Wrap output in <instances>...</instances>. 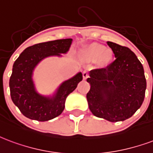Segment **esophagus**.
<instances>
[{
    "mask_svg": "<svg viewBox=\"0 0 153 153\" xmlns=\"http://www.w3.org/2000/svg\"><path fill=\"white\" fill-rule=\"evenodd\" d=\"M88 77V72L87 71H84L83 72H82V78H83V79H86Z\"/></svg>",
    "mask_w": 153,
    "mask_h": 153,
    "instance_id": "esophagus-1",
    "label": "esophagus"
}]
</instances>
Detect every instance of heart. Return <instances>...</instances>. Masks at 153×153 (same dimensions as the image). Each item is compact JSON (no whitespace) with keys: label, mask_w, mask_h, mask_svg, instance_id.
I'll use <instances>...</instances> for the list:
<instances>
[{"label":"heart","mask_w":153,"mask_h":153,"mask_svg":"<svg viewBox=\"0 0 153 153\" xmlns=\"http://www.w3.org/2000/svg\"><path fill=\"white\" fill-rule=\"evenodd\" d=\"M82 55L90 61L98 58V62L101 65H107L113 60L112 51L99 44H92L86 47L82 50Z\"/></svg>","instance_id":"heart-1"}]
</instances>
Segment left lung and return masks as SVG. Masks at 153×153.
<instances>
[{
    "mask_svg": "<svg viewBox=\"0 0 153 153\" xmlns=\"http://www.w3.org/2000/svg\"><path fill=\"white\" fill-rule=\"evenodd\" d=\"M107 44L116 59L106 68L90 72L87 99L94 116L116 123L130 118L140 108L147 82L143 65L130 48Z\"/></svg>",
    "mask_w": 153,
    "mask_h": 153,
    "instance_id": "1",
    "label": "left lung"
}]
</instances>
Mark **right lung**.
I'll use <instances>...</instances> for the list:
<instances>
[{
    "mask_svg": "<svg viewBox=\"0 0 153 153\" xmlns=\"http://www.w3.org/2000/svg\"><path fill=\"white\" fill-rule=\"evenodd\" d=\"M71 43L72 39H63L36 44L26 48L14 62L10 79V96L25 117L45 122L59 116L64 110L65 99L82 81V73L65 81L51 98L36 92L31 77L34 68L42 59L67 53Z\"/></svg>",
    "mask_w": 153,
    "mask_h": 153,
    "instance_id": "1",
    "label": "right lung"
}]
</instances>
